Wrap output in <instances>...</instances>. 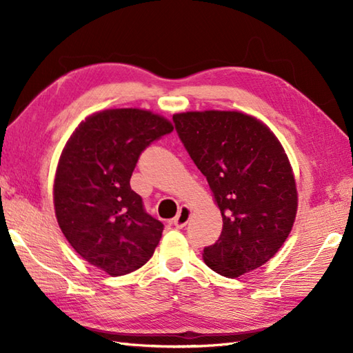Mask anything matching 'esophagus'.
<instances>
[{"label": "esophagus", "mask_w": 353, "mask_h": 353, "mask_svg": "<svg viewBox=\"0 0 353 353\" xmlns=\"http://www.w3.org/2000/svg\"><path fill=\"white\" fill-rule=\"evenodd\" d=\"M191 208L190 206H182L181 211H179V214L172 219V226H176L177 229H182L186 226V223L190 221V216H191Z\"/></svg>", "instance_id": "34e87169"}]
</instances>
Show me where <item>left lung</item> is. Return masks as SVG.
Returning <instances> with one entry per match:
<instances>
[{"label":"left lung","instance_id":"8db88e82","mask_svg":"<svg viewBox=\"0 0 353 353\" xmlns=\"http://www.w3.org/2000/svg\"><path fill=\"white\" fill-rule=\"evenodd\" d=\"M172 119L221 212V235L203 250L205 264L232 279L264 265L288 238L299 205L281 141L238 110L181 112Z\"/></svg>","mask_w":353,"mask_h":353}]
</instances>
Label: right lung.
<instances>
[{
  "mask_svg": "<svg viewBox=\"0 0 353 353\" xmlns=\"http://www.w3.org/2000/svg\"><path fill=\"white\" fill-rule=\"evenodd\" d=\"M172 129L147 109L99 110L76 127L59 157L52 185L59 228L81 258L109 276L141 268L161 241L163 224L144 211L130 177L142 150Z\"/></svg>",
  "mask_w": 353,
  "mask_h": 353,
  "instance_id": "add662e5",
  "label": "right lung"
}]
</instances>
